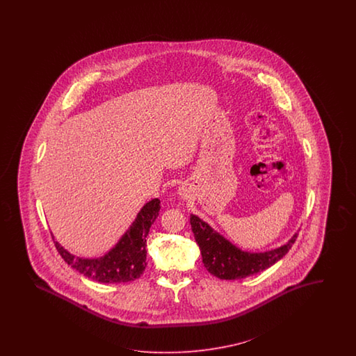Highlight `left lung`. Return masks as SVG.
<instances>
[{"instance_id": "1", "label": "left lung", "mask_w": 356, "mask_h": 356, "mask_svg": "<svg viewBox=\"0 0 356 356\" xmlns=\"http://www.w3.org/2000/svg\"><path fill=\"white\" fill-rule=\"evenodd\" d=\"M191 226L206 269L219 280H243L268 269L291 249L298 237L295 235L287 244L274 250L248 253L232 245L198 216H191Z\"/></svg>"}]
</instances>
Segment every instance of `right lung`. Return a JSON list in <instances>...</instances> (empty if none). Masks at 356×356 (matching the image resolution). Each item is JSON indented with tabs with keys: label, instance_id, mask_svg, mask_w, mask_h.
I'll list each match as a JSON object with an SVG mask.
<instances>
[{
	"label": "right lung",
	"instance_id": "right-lung-1",
	"mask_svg": "<svg viewBox=\"0 0 356 356\" xmlns=\"http://www.w3.org/2000/svg\"><path fill=\"white\" fill-rule=\"evenodd\" d=\"M159 210L161 200L158 198L143 206L128 232L104 257L76 259L57 241H54V245L67 265L90 280L102 283H125L137 280L146 268V237L151 225L159 216Z\"/></svg>",
	"mask_w": 356,
	"mask_h": 356
}]
</instances>
